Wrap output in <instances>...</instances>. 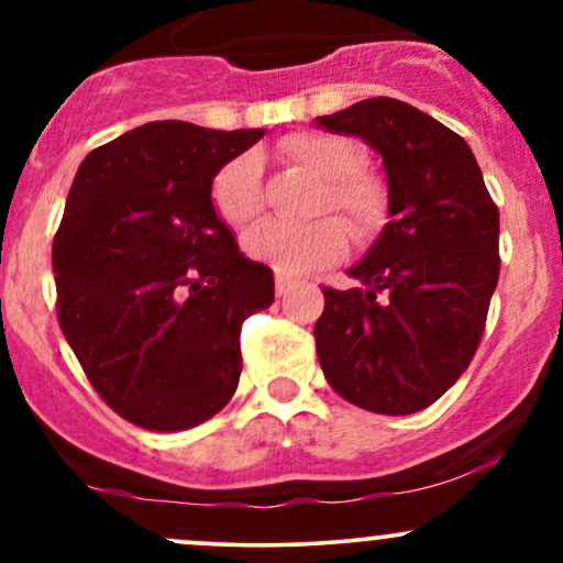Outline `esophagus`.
I'll list each match as a JSON object with an SVG mask.
<instances>
[{"label":"esophagus","mask_w":563,"mask_h":563,"mask_svg":"<svg viewBox=\"0 0 563 563\" xmlns=\"http://www.w3.org/2000/svg\"><path fill=\"white\" fill-rule=\"evenodd\" d=\"M290 288H294V280H290V277H286V275H277V280H275L277 296H286Z\"/></svg>","instance_id":"esophagus-1"}]
</instances>
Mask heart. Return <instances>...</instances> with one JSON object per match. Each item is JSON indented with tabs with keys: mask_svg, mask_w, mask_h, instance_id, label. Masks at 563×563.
<instances>
[{
	"mask_svg": "<svg viewBox=\"0 0 563 563\" xmlns=\"http://www.w3.org/2000/svg\"><path fill=\"white\" fill-rule=\"evenodd\" d=\"M283 151L303 169L325 179L320 211H339L354 238L367 241L384 228L389 192L378 177L363 172L365 153L339 134L301 132L283 140ZM217 214L232 228H245L262 214V164L254 153L228 161L211 183ZM346 228L328 217L312 224L262 222L245 232L243 251L280 275H303L339 262L346 251Z\"/></svg>",
	"mask_w": 563,
	"mask_h": 563,
	"instance_id": "1",
	"label": "heart"
}]
</instances>
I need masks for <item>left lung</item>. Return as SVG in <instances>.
<instances>
[{
	"label": "left lung",
	"mask_w": 563,
	"mask_h": 563,
	"mask_svg": "<svg viewBox=\"0 0 563 563\" xmlns=\"http://www.w3.org/2000/svg\"><path fill=\"white\" fill-rule=\"evenodd\" d=\"M314 124L365 140L384 161L389 222L357 286L322 288L314 344L346 402L410 416L463 376L500 277V214L468 142L394 97H371Z\"/></svg>",
	"instance_id": "obj_1"
}]
</instances>
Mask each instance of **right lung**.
Instances as JSON below:
<instances>
[{"instance_id":"right-lung-1","label":"right lung","mask_w":563,"mask_h":563,"mask_svg":"<svg viewBox=\"0 0 563 563\" xmlns=\"http://www.w3.org/2000/svg\"><path fill=\"white\" fill-rule=\"evenodd\" d=\"M264 129L151 121L81 161L53 243L57 320L89 384L129 423L185 431L241 378V325L275 299L211 200Z\"/></svg>"}]
</instances>
